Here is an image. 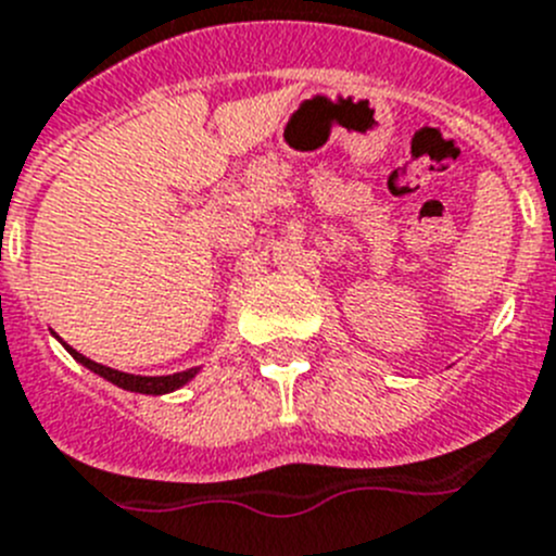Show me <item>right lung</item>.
Here are the masks:
<instances>
[{"instance_id": "right-lung-1", "label": "right lung", "mask_w": 556, "mask_h": 556, "mask_svg": "<svg viewBox=\"0 0 556 556\" xmlns=\"http://www.w3.org/2000/svg\"><path fill=\"white\" fill-rule=\"evenodd\" d=\"M58 339H60V336H58ZM60 344H63V348L68 350L71 358L79 361L81 366H88V369L96 371L99 378L110 380L112 386H118V389H124V391H135V394H154V396L170 394V391H176V389H181V386L190 383V380L195 378L198 371H201L195 366V369L176 371V375H160V378H146V375H129V371H118V369H110V366H104V364H96V361H90V358H85V355H81V353H76V350L71 348V344H65L63 339H60Z\"/></svg>"}]
</instances>
